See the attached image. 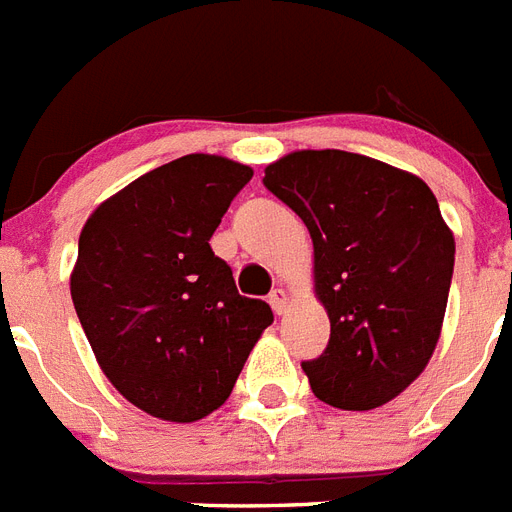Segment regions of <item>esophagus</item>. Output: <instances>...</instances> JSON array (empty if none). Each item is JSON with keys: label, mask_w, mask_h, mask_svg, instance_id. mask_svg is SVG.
Returning <instances> with one entry per match:
<instances>
[{"label": "esophagus", "mask_w": 512, "mask_h": 512, "mask_svg": "<svg viewBox=\"0 0 512 512\" xmlns=\"http://www.w3.org/2000/svg\"><path fill=\"white\" fill-rule=\"evenodd\" d=\"M268 303H271L273 311H276V313H279V316H281V313L287 311L289 295H287V292H284V289H273L271 297H268Z\"/></svg>", "instance_id": "esophagus-1"}]
</instances>
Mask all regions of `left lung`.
I'll return each instance as SVG.
<instances>
[{
  "label": "left lung",
  "instance_id": "obj_1",
  "mask_svg": "<svg viewBox=\"0 0 512 512\" xmlns=\"http://www.w3.org/2000/svg\"><path fill=\"white\" fill-rule=\"evenodd\" d=\"M265 188L303 217L329 345L303 361L316 398L364 412L404 393L436 350L454 236L417 175L348 151H295Z\"/></svg>",
  "mask_w": 512,
  "mask_h": 512
}]
</instances>
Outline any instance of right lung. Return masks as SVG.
Masks as SVG:
<instances>
[{"label": "right lung", "mask_w": 512, "mask_h": 512, "mask_svg": "<svg viewBox=\"0 0 512 512\" xmlns=\"http://www.w3.org/2000/svg\"><path fill=\"white\" fill-rule=\"evenodd\" d=\"M247 164L188 154L106 199L79 236L71 300L111 385L167 422H196L231 396L271 305L241 297L209 247Z\"/></svg>", "instance_id": "1"}]
</instances>
